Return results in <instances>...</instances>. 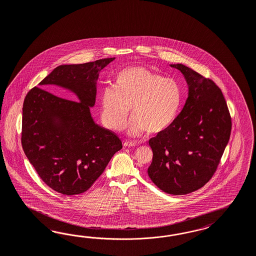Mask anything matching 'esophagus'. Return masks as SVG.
<instances>
[{"label": "esophagus", "mask_w": 256, "mask_h": 256, "mask_svg": "<svg viewBox=\"0 0 256 256\" xmlns=\"http://www.w3.org/2000/svg\"><path fill=\"white\" fill-rule=\"evenodd\" d=\"M137 146V142L134 140H126L124 142V146L126 148H134Z\"/></svg>", "instance_id": "esophagus-1"}]
</instances>
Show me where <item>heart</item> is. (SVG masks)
<instances>
[{"mask_svg": "<svg viewBox=\"0 0 256 256\" xmlns=\"http://www.w3.org/2000/svg\"><path fill=\"white\" fill-rule=\"evenodd\" d=\"M182 102L178 82L144 66H130L114 76L112 87L100 94V117L112 130L123 128L132 107L130 133L156 134L167 130L178 116Z\"/></svg>", "mask_w": 256, "mask_h": 256, "instance_id": "b5f03b06", "label": "heart"}]
</instances>
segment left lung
Here are the masks:
<instances>
[{
  "mask_svg": "<svg viewBox=\"0 0 256 256\" xmlns=\"http://www.w3.org/2000/svg\"><path fill=\"white\" fill-rule=\"evenodd\" d=\"M188 86L186 103L174 123L149 140L153 160L148 176L164 192L190 194L204 186L217 170L230 139L232 119L220 87L182 64Z\"/></svg>",
  "mask_w": 256,
  "mask_h": 256,
  "instance_id": "8db88e82",
  "label": "left lung"
}]
</instances>
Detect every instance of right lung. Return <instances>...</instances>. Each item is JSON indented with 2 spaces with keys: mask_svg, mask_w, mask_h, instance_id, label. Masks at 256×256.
<instances>
[{
  "mask_svg": "<svg viewBox=\"0 0 256 256\" xmlns=\"http://www.w3.org/2000/svg\"><path fill=\"white\" fill-rule=\"evenodd\" d=\"M116 58L64 64L34 87L22 108V144L42 181L64 195L86 192L122 149L116 134L94 122L90 107L101 70ZM50 85L72 90L78 102L48 92ZM48 90V92L42 88Z\"/></svg>",
  "mask_w": 256,
  "mask_h": 256,
  "instance_id": "right-lung-1",
  "label": "right lung"
}]
</instances>
